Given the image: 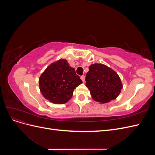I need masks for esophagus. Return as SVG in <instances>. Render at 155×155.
I'll use <instances>...</instances> for the list:
<instances>
[{
    "label": "esophagus",
    "instance_id": "esophagus-1",
    "mask_svg": "<svg viewBox=\"0 0 155 155\" xmlns=\"http://www.w3.org/2000/svg\"><path fill=\"white\" fill-rule=\"evenodd\" d=\"M81 79L83 83H85V76H81Z\"/></svg>",
    "mask_w": 155,
    "mask_h": 155
}]
</instances>
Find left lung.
I'll return each mask as SVG.
<instances>
[{
	"instance_id": "1",
	"label": "left lung",
	"mask_w": 155,
	"mask_h": 155,
	"mask_svg": "<svg viewBox=\"0 0 155 155\" xmlns=\"http://www.w3.org/2000/svg\"><path fill=\"white\" fill-rule=\"evenodd\" d=\"M86 87L93 100L105 104L115 100L123 88L121 79L114 70L101 63L91 64L86 74Z\"/></svg>"
}]
</instances>
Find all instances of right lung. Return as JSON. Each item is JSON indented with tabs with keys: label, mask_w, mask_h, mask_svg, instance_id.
Segmentation results:
<instances>
[{
	"label": "right lung",
	"mask_w": 155,
	"mask_h": 155,
	"mask_svg": "<svg viewBox=\"0 0 155 155\" xmlns=\"http://www.w3.org/2000/svg\"><path fill=\"white\" fill-rule=\"evenodd\" d=\"M83 82L64 59L50 64L39 79L42 94L55 104H64L72 97L74 89Z\"/></svg>",
	"instance_id": "right-lung-1"
}]
</instances>
